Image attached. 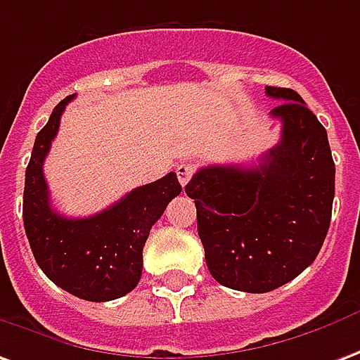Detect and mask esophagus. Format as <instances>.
<instances>
[{
	"mask_svg": "<svg viewBox=\"0 0 360 360\" xmlns=\"http://www.w3.org/2000/svg\"><path fill=\"white\" fill-rule=\"evenodd\" d=\"M193 173H195V167H193L191 163H179V165H177V179H179V183L183 187L191 181Z\"/></svg>",
	"mask_w": 360,
	"mask_h": 360,
	"instance_id": "esophagus-1",
	"label": "esophagus"
}]
</instances>
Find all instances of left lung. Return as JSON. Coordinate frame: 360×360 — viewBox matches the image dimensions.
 <instances>
[{
  "mask_svg": "<svg viewBox=\"0 0 360 360\" xmlns=\"http://www.w3.org/2000/svg\"><path fill=\"white\" fill-rule=\"evenodd\" d=\"M278 99L271 117L281 142L259 165H208L185 187L197 206L206 267L222 286L271 292L310 267L331 222L335 163L328 132L304 99L265 87Z\"/></svg>",
  "mask_w": 360,
  "mask_h": 360,
  "instance_id": "8db88e82",
  "label": "left lung"
}]
</instances>
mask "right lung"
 I'll use <instances>...</instances> for the list:
<instances>
[{
  "mask_svg": "<svg viewBox=\"0 0 360 360\" xmlns=\"http://www.w3.org/2000/svg\"><path fill=\"white\" fill-rule=\"evenodd\" d=\"M74 95L52 110L32 146L25 173L22 222L32 255L50 281L89 302L128 294L142 276V250L165 206L181 193L175 173L130 191L89 218H66L50 206L42 163L56 136L60 117Z\"/></svg>",
  "mask_w": 360,
  "mask_h": 360,
  "instance_id": "add662e5",
  "label": "right lung"
}]
</instances>
